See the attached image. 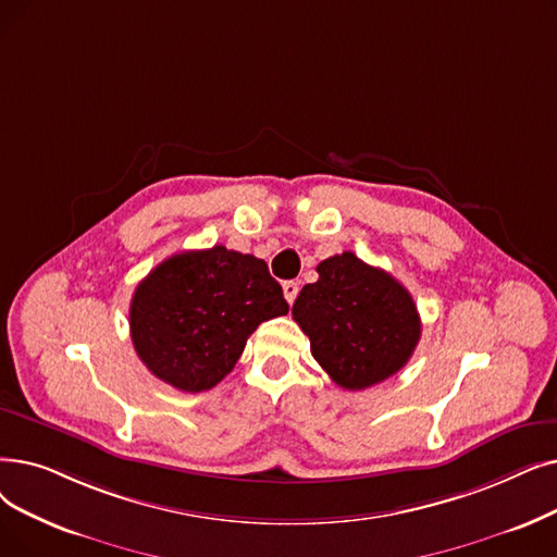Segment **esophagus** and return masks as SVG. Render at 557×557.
<instances>
[{
    "instance_id": "obj_1",
    "label": "esophagus",
    "mask_w": 557,
    "mask_h": 557,
    "mask_svg": "<svg viewBox=\"0 0 557 557\" xmlns=\"http://www.w3.org/2000/svg\"><path fill=\"white\" fill-rule=\"evenodd\" d=\"M282 292H284L286 302L294 305V300L298 298V282H292V280L284 282V284H282Z\"/></svg>"
}]
</instances>
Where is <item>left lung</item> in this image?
I'll return each mask as SVG.
<instances>
[{"mask_svg":"<svg viewBox=\"0 0 557 557\" xmlns=\"http://www.w3.org/2000/svg\"><path fill=\"white\" fill-rule=\"evenodd\" d=\"M294 321L309 336L311 355L344 389L359 392L398 373L421 338V319L407 288L352 252L317 265Z\"/></svg>","mask_w":557,"mask_h":557,"instance_id":"8db88e82","label":"left lung"}]
</instances>
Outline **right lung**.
Listing matches in <instances>:
<instances>
[{"label":"right lung","instance_id":"right-lung-1","mask_svg":"<svg viewBox=\"0 0 557 557\" xmlns=\"http://www.w3.org/2000/svg\"><path fill=\"white\" fill-rule=\"evenodd\" d=\"M286 311L282 286L263 259L213 246L161 261L136 286L129 330L152 375L198 394L234 369L263 321Z\"/></svg>","mask_w":557,"mask_h":557}]
</instances>
